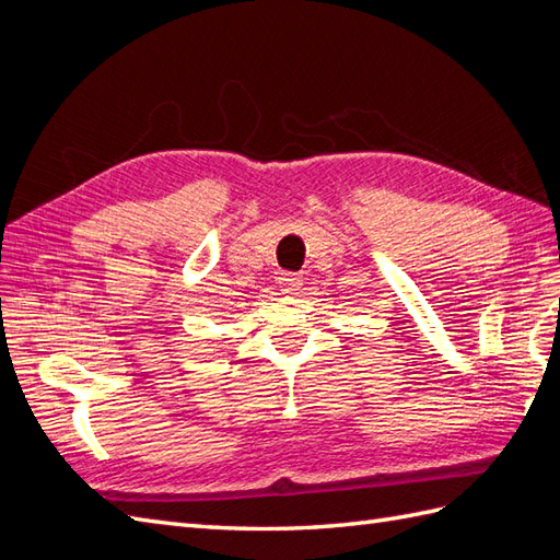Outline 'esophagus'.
<instances>
[{
    "label": "esophagus",
    "instance_id": "esophagus-1",
    "mask_svg": "<svg viewBox=\"0 0 560 560\" xmlns=\"http://www.w3.org/2000/svg\"><path fill=\"white\" fill-rule=\"evenodd\" d=\"M278 284H280V292H282V294H296V292L301 290L303 280H301L296 273H282L280 280H278Z\"/></svg>",
    "mask_w": 560,
    "mask_h": 560
}]
</instances>
